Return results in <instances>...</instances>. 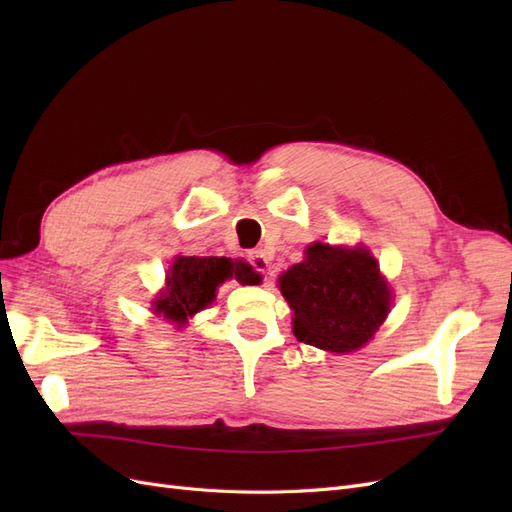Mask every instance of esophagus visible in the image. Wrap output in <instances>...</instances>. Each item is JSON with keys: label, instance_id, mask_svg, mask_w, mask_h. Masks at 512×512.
I'll return each instance as SVG.
<instances>
[{"label": "esophagus", "instance_id": "obj_1", "mask_svg": "<svg viewBox=\"0 0 512 512\" xmlns=\"http://www.w3.org/2000/svg\"><path fill=\"white\" fill-rule=\"evenodd\" d=\"M247 260H250V265H252L258 273H262V275H267L269 269H271V262H269L267 254L260 252V250H254V252L247 254Z\"/></svg>", "mask_w": 512, "mask_h": 512}]
</instances>
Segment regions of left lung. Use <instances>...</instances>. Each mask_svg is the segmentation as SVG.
<instances>
[{"label": "left lung", "mask_w": 512, "mask_h": 512, "mask_svg": "<svg viewBox=\"0 0 512 512\" xmlns=\"http://www.w3.org/2000/svg\"><path fill=\"white\" fill-rule=\"evenodd\" d=\"M299 342L346 354L363 348L391 312V290L365 247L314 243L280 275Z\"/></svg>", "instance_id": "8db88e82"}]
</instances>
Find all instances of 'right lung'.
<instances>
[{
	"label": "right lung",
	"instance_id": "right-lung-1",
	"mask_svg": "<svg viewBox=\"0 0 512 512\" xmlns=\"http://www.w3.org/2000/svg\"><path fill=\"white\" fill-rule=\"evenodd\" d=\"M235 277L241 284L260 282V275L243 260L218 256H177L166 275V288L153 301V314L164 316L181 329L188 318L205 309L218 286Z\"/></svg>",
	"mask_w": 512,
	"mask_h": 512
}]
</instances>
